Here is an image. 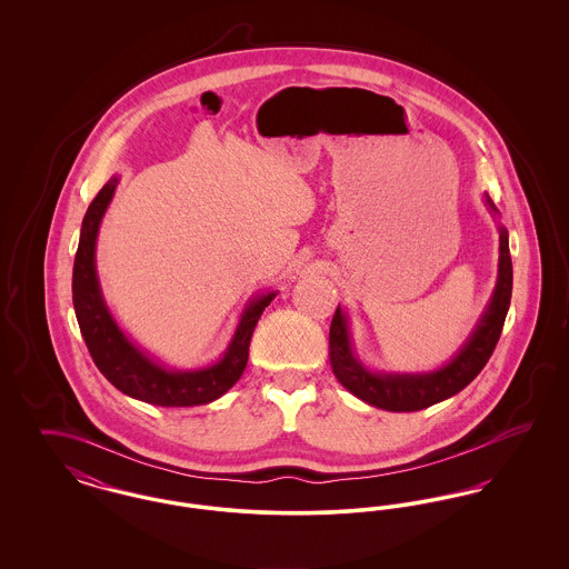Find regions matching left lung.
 I'll use <instances>...</instances> for the list:
<instances>
[{
	"label": "left lung",
	"instance_id": "left-lung-1",
	"mask_svg": "<svg viewBox=\"0 0 569 569\" xmlns=\"http://www.w3.org/2000/svg\"><path fill=\"white\" fill-rule=\"evenodd\" d=\"M487 202L492 211H497L490 198ZM510 298H512V258H510L508 232L506 228H501L499 279H497L495 295L476 332L471 335L467 346L450 365L427 376H378L367 371L353 356L346 316L337 307L330 322V335H328L332 371L352 395L367 401L369 406L381 407L388 411H418V409L435 406L460 392L485 369L490 353L495 352V346L501 337L503 322L510 309Z\"/></svg>",
	"mask_w": 569,
	"mask_h": 569
}]
</instances>
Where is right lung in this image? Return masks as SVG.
I'll list each match as a JSON object with an SVG mask.
<instances>
[{"label": "right lung", "instance_id": "right-lung-1", "mask_svg": "<svg viewBox=\"0 0 569 569\" xmlns=\"http://www.w3.org/2000/svg\"><path fill=\"white\" fill-rule=\"evenodd\" d=\"M117 188V179H110L91 200L82 217L81 241L74 258L72 272V300L82 339L96 367L123 395L160 407L204 406L228 392L243 376L249 356V341L264 307L271 305L274 292L253 300L244 309L243 320L234 332V339L223 358L209 369L174 373L158 367L126 339L110 318L109 309L100 295L93 251L102 216Z\"/></svg>", "mask_w": 569, "mask_h": 569}]
</instances>
